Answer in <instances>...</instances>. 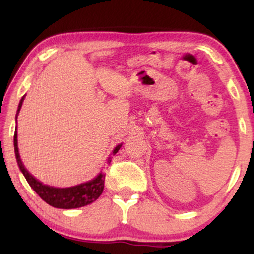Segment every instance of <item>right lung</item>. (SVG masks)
Instances as JSON below:
<instances>
[{"label":"right lung","instance_id":"1","mask_svg":"<svg viewBox=\"0 0 254 254\" xmlns=\"http://www.w3.org/2000/svg\"><path fill=\"white\" fill-rule=\"evenodd\" d=\"M25 96L20 99L18 110H17V116H18L20 107H22L23 100ZM16 116V119H17ZM13 145H15V154L16 159L18 163L20 171L23 172L24 177L29 183V185L32 187L34 192L43 199L45 202L50 204L52 207L61 208V209H72V208L84 207L86 204L92 203L100 196L104 190V182H105V175L100 172L96 178H93L90 182L79 184V185L65 187V189H59V187H53L45 185L39 180L34 178L31 173L27 171L24 166L22 159H20L18 144H17V129L15 130V136H13ZM123 144H118L114 150L112 151L113 155H116ZM107 163H111V158H109Z\"/></svg>","mask_w":254,"mask_h":254}]
</instances>
